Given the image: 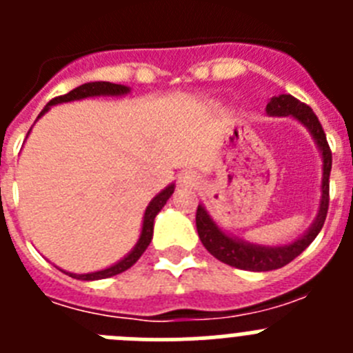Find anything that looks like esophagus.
<instances>
[{
    "mask_svg": "<svg viewBox=\"0 0 353 353\" xmlns=\"http://www.w3.org/2000/svg\"><path fill=\"white\" fill-rule=\"evenodd\" d=\"M199 183V176L194 171H183L179 174V185L183 189H194Z\"/></svg>",
    "mask_w": 353,
    "mask_h": 353,
    "instance_id": "obj_1",
    "label": "esophagus"
}]
</instances>
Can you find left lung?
Returning a JSON list of instances; mask_svg holds the SVG:
<instances>
[{"mask_svg":"<svg viewBox=\"0 0 353 353\" xmlns=\"http://www.w3.org/2000/svg\"><path fill=\"white\" fill-rule=\"evenodd\" d=\"M267 113L277 114V117H293L297 118L301 123H304L313 138L316 139L318 148L322 150L323 157V180H322V201H320V210H318L316 221L310 228V232L295 240L290 245H281V248H261V245H252L242 240L232 239L226 233L219 230V226L212 221L208 212L205 210L203 205H198L196 210V228L201 244L205 245L212 256L226 265H232L236 269L254 270V272H267V270L281 269L285 265L304 251L307 245L316 239V235L322 230L325 223L327 210H329V176L330 168H332V152L327 143L325 132L322 129V123L318 121L313 109L304 102L297 101L292 95H279L274 97L272 101L267 104Z\"/></svg>","mask_w":353,"mask_h":353,"instance_id":"left-lung-1","label":"left lung"}]
</instances>
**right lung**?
Wrapping results in <instances>:
<instances>
[{"mask_svg":"<svg viewBox=\"0 0 353 353\" xmlns=\"http://www.w3.org/2000/svg\"><path fill=\"white\" fill-rule=\"evenodd\" d=\"M129 92L127 86H121V84H114V83H108V81H97V83H86V84H81L77 88H74L72 92L65 93V95L60 97H54L51 102H49L46 108L42 109V113L39 114V118L42 117L46 111H48L51 105L54 104H60V102H70V101H79V99H86V97H97V95H123V93ZM174 191V185L166 187L164 191L159 192L150 205L146 207L145 210V217H143V230H141V236H139L138 244L132 251L127 254L125 258L121 261H118L117 265L113 267H109V269L104 270H99V272H92V274H68L70 277H76V279H83V281H95V279H104V277H111V276H117V274L123 272V270L130 269L136 261L141 258V254L145 252V249L148 248L150 242H152V235H154V219L155 215L161 212V208L166 205V201L170 199V196L173 194Z\"/></svg>","mask_w":353,"mask_h":353,"instance_id":"obj_1","label":"right lung"}]
</instances>
